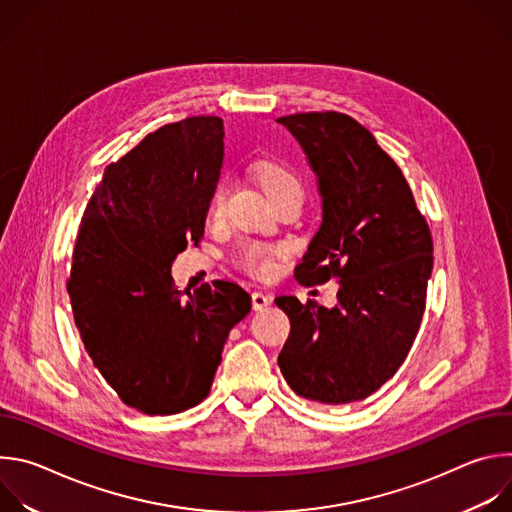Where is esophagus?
Masks as SVG:
<instances>
[{
  "mask_svg": "<svg viewBox=\"0 0 512 512\" xmlns=\"http://www.w3.org/2000/svg\"><path fill=\"white\" fill-rule=\"evenodd\" d=\"M271 296L269 294H263V291H255V294L251 296V302H253V310H263V308H267L269 304H271Z\"/></svg>",
  "mask_w": 512,
  "mask_h": 512,
  "instance_id": "obj_1",
  "label": "esophagus"
}]
</instances>
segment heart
Returning a JSON list of instances; mask_svg holds the SVG:
<instances>
[{
  "mask_svg": "<svg viewBox=\"0 0 512 512\" xmlns=\"http://www.w3.org/2000/svg\"><path fill=\"white\" fill-rule=\"evenodd\" d=\"M255 178L259 180L261 188L265 190V194L273 200L275 196H279L281 192H285L287 188L296 186L298 180L296 176L291 174L287 168L279 166V164H271V162H261L255 166ZM225 194L227 188L223 184H218L210 196V206L208 212L210 216H221L223 206H225ZM279 249L273 245H265V243H245L241 247V251L237 253V263L241 269H245L251 275L257 277H269L275 271V257H277Z\"/></svg>",
  "mask_w": 512,
  "mask_h": 512,
  "instance_id": "b5f03b06",
  "label": "heart"
}]
</instances>
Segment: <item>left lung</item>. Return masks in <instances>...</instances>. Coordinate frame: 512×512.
<instances>
[{"label":"left lung","instance_id":"left-lung-1","mask_svg":"<svg viewBox=\"0 0 512 512\" xmlns=\"http://www.w3.org/2000/svg\"><path fill=\"white\" fill-rule=\"evenodd\" d=\"M318 176L322 225L296 267L300 283H340L334 308L275 298L291 324L277 364L296 395L352 403L403 364L423 318L433 243L413 192L373 133L344 113L277 119Z\"/></svg>","mask_w":512,"mask_h":512}]
</instances>
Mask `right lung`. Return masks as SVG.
Listing matches in <instances>:
<instances>
[{
  "mask_svg": "<svg viewBox=\"0 0 512 512\" xmlns=\"http://www.w3.org/2000/svg\"><path fill=\"white\" fill-rule=\"evenodd\" d=\"M223 119L168 123L109 164L72 251L66 289L91 360L119 399L172 415L210 393L229 332L251 296L216 279L192 294L172 263L198 245L225 156Z\"/></svg>",
  "mask_w": 512,
  "mask_h": 512,
  "instance_id": "1",
  "label": "right lung"
}]
</instances>
